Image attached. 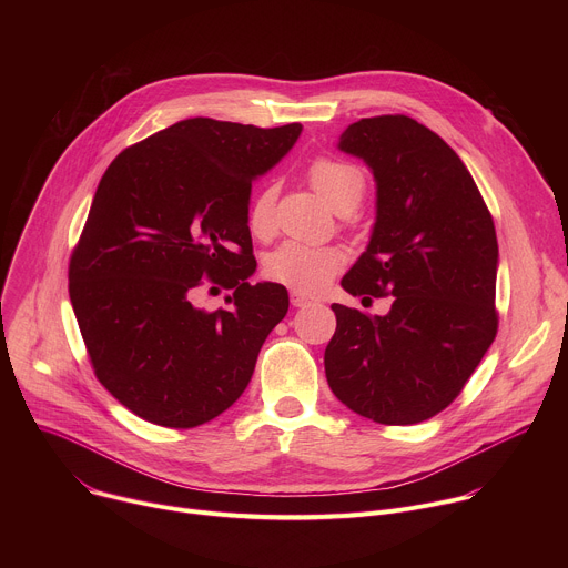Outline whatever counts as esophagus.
Listing matches in <instances>:
<instances>
[{
  "label": "esophagus",
  "instance_id": "obj_1",
  "mask_svg": "<svg viewBox=\"0 0 568 568\" xmlns=\"http://www.w3.org/2000/svg\"><path fill=\"white\" fill-rule=\"evenodd\" d=\"M290 303H292L294 307H305V305H310V303H312V296H307V294H303V292L292 290V292H290Z\"/></svg>",
  "mask_w": 568,
  "mask_h": 568
}]
</instances>
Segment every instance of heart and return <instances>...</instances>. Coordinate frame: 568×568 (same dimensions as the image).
<instances>
[{"instance_id": "b5f03b06", "label": "heart", "mask_w": 568, "mask_h": 568, "mask_svg": "<svg viewBox=\"0 0 568 568\" xmlns=\"http://www.w3.org/2000/svg\"><path fill=\"white\" fill-rule=\"evenodd\" d=\"M307 180L314 191L326 200L337 213H351L359 206L366 193V175L353 164V161L337 156H316L310 169ZM276 189L263 186L247 213L250 233L258 240L272 237L276 229ZM346 263V254L339 247H314L303 242L287 240L278 245L265 258L267 278L287 285L296 292H316L326 285Z\"/></svg>"}]
</instances>
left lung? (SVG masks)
Listing matches in <instances>:
<instances>
[{
  "label": "left lung",
  "mask_w": 568,
  "mask_h": 568,
  "mask_svg": "<svg viewBox=\"0 0 568 568\" xmlns=\"http://www.w3.org/2000/svg\"><path fill=\"white\" fill-rule=\"evenodd\" d=\"M339 148L377 182L368 250L342 285L386 316L333 303L326 377L346 407L379 425H416L447 409L497 337V231L460 156L404 114L359 119Z\"/></svg>",
  "instance_id": "left-lung-1"
}]
</instances>
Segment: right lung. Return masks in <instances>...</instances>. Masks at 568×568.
<instances>
[{"mask_svg": "<svg viewBox=\"0 0 568 568\" xmlns=\"http://www.w3.org/2000/svg\"><path fill=\"white\" fill-rule=\"evenodd\" d=\"M301 123L186 119L108 166L69 258V298L99 382L139 418L193 429L247 388L287 290L256 270L252 180L294 145ZM233 288L231 308L192 305Z\"/></svg>", "mask_w": 568, "mask_h": 568, "instance_id": "obj_1", "label": "right lung"}]
</instances>
